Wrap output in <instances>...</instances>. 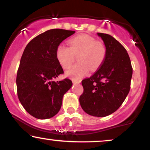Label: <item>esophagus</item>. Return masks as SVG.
<instances>
[{
    "instance_id": "esophagus-1",
    "label": "esophagus",
    "mask_w": 150,
    "mask_h": 150,
    "mask_svg": "<svg viewBox=\"0 0 150 150\" xmlns=\"http://www.w3.org/2000/svg\"><path fill=\"white\" fill-rule=\"evenodd\" d=\"M72 81H73V83L74 84H79V83H81V80H77V79H72Z\"/></svg>"
}]
</instances>
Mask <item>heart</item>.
Returning a JSON list of instances; mask_svg holds the SVG:
<instances>
[{
	"instance_id": "1",
	"label": "heart",
	"mask_w": 150,
	"mask_h": 150,
	"mask_svg": "<svg viewBox=\"0 0 150 150\" xmlns=\"http://www.w3.org/2000/svg\"><path fill=\"white\" fill-rule=\"evenodd\" d=\"M69 47L59 45L56 49V58L64 69L71 67L75 56L79 62L67 71V76L75 79L81 78L89 69L95 71L102 64L106 55L105 45L88 35H79L69 40Z\"/></svg>"
}]
</instances>
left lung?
<instances>
[{
	"label": "left lung",
	"mask_w": 150,
	"mask_h": 150,
	"mask_svg": "<svg viewBox=\"0 0 150 150\" xmlns=\"http://www.w3.org/2000/svg\"><path fill=\"white\" fill-rule=\"evenodd\" d=\"M104 43L106 55L98 71L82 80L79 103L83 111L97 117L111 115L121 106L130 89L132 76L127 51L112 35L97 33Z\"/></svg>",
	"instance_id": "1"
}]
</instances>
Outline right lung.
<instances>
[{
    "label": "right lung",
    "mask_w": 150,
    "mask_h": 150,
    "mask_svg": "<svg viewBox=\"0 0 150 150\" xmlns=\"http://www.w3.org/2000/svg\"><path fill=\"white\" fill-rule=\"evenodd\" d=\"M75 31L54 29L34 38L25 47L16 77L18 97L28 113L47 119L57 115L64 94L73 83L69 79L55 81L63 73L56 58V49Z\"/></svg>",
    "instance_id": "obj_1"
}]
</instances>
